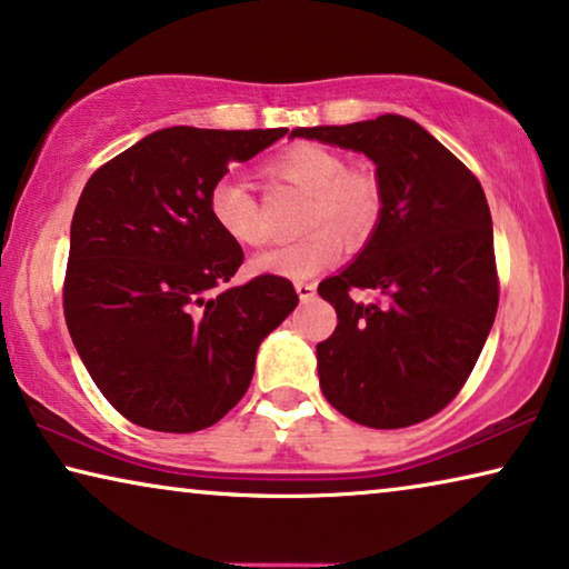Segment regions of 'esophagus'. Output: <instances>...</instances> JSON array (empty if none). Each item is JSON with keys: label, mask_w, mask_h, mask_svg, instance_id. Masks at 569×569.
<instances>
[{"label": "esophagus", "mask_w": 569, "mask_h": 569, "mask_svg": "<svg viewBox=\"0 0 569 569\" xmlns=\"http://www.w3.org/2000/svg\"><path fill=\"white\" fill-rule=\"evenodd\" d=\"M296 293H299L301 301H311L313 293H317V283L309 281H296Z\"/></svg>", "instance_id": "esophagus-1"}]
</instances>
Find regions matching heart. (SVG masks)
<instances>
[{
  "label": "heart",
  "instance_id": "b5f03b06",
  "mask_svg": "<svg viewBox=\"0 0 569 569\" xmlns=\"http://www.w3.org/2000/svg\"><path fill=\"white\" fill-rule=\"evenodd\" d=\"M270 173L309 191L301 227L293 242L256 260L258 270L288 278L319 273L339 258V238L350 248L366 244L383 217V183L368 166H347L342 152L317 142H293L270 160ZM209 214L232 242L258 248L268 240L260 203L240 178L224 176L209 191Z\"/></svg>",
  "mask_w": 569,
  "mask_h": 569
}]
</instances>
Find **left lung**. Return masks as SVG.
Listing matches in <instances>:
<instances>
[{"label": "left lung", "mask_w": 569, "mask_h": 569, "mask_svg": "<svg viewBox=\"0 0 569 569\" xmlns=\"http://www.w3.org/2000/svg\"><path fill=\"white\" fill-rule=\"evenodd\" d=\"M293 138L360 150L383 183V217L350 268L319 283L337 311L317 345L321 393L370 429H403L468 383L498 311L493 222L460 158L401 114L301 127ZM355 287L383 302L358 305Z\"/></svg>", "instance_id": "8db88e82"}]
</instances>
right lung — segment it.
Returning <instances> with one entry per match:
<instances>
[{"label":"right lung","mask_w":569,"mask_h":569,"mask_svg":"<svg viewBox=\"0 0 569 569\" xmlns=\"http://www.w3.org/2000/svg\"><path fill=\"white\" fill-rule=\"evenodd\" d=\"M286 132L168 127L83 186L66 325L99 391L138 427L189 435L217 423L248 391L262 339L299 303L281 276L227 286L244 252L209 214L230 163Z\"/></svg>","instance_id":"obj_1"}]
</instances>
